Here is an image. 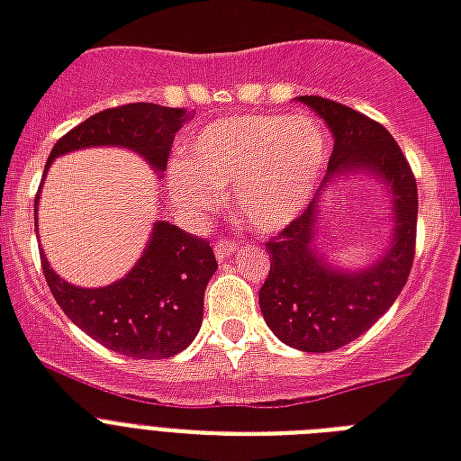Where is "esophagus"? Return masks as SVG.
Wrapping results in <instances>:
<instances>
[{
	"label": "esophagus",
	"mask_w": 461,
	"mask_h": 461,
	"mask_svg": "<svg viewBox=\"0 0 461 461\" xmlns=\"http://www.w3.org/2000/svg\"><path fill=\"white\" fill-rule=\"evenodd\" d=\"M238 248H240V242L219 240L216 245H213V252H216V257H219V259H228V257L238 252Z\"/></svg>",
	"instance_id": "obj_1"
}]
</instances>
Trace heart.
Here are the masks:
<instances>
[{
    "label": "heart",
    "mask_w": 461,
    "mask_h": 461,
    "mask_svg": "<svg viewBox=\"0 0 461 461\" xmlns=\"http://www.w3.org/2000/svg\"><path fill=\"white\" fill-rule=\"evenodd\" d=\"M327 163V139L308 117L242 115L212 122L177 158L167 187L182 206L209 212L233 185L235 212L259 230L288 226L312 197Z\"/></svg>",
    "instance_id": "b5f03b06"
}]
</instances>
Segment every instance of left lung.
<instances>
[{
  "instance_id": "8db88e82",
  "label": "left lung",
  "mask_w": 461,
  "mask_h": 461,
  "mask_svg": "<svg viewBox=\"0 0 461 461\" xmlns=\"http://www.w3.org/2000/svg\"><path fill=\"white\" fill-rule=\"evenodd\" d=\"M301 101L327 122L334 149L315 199L267 242L271 267L259 288V308L284 344L327 353L370 330L402 294L416 252L419 190L409 160L383 124L322 95H301ZM344 172L373 174L395 204L393 245L360 272L334 270L314 252L321 194Z\"/></svg>"
}]
</instances>
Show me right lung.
Here are the masks:
<instances>
[{
  "label": "right lung",
  "mask_w": 461,
  "mask_h": 461,
  "mask_svg": "<svg viewBox=\"0 0 461 461\" xmlns=\"http://www.w3.org/2000/svg\"><path fill=\"white\" fill-rule=\"evenodd\" d=\"M187 120L185 108L156 103L108 108L67 131L50 153L48 166L57 156L86 146H124L144 156L158 173L166 170L175 134ZM41 264L57 305L71 322L110 351L151 360L185 351L197 337L206 284L219 267L209 240L167 221L153 226L141 259L110 286H71L50 269L45 255Z\"/></svg>",
  "instance_id": "obj_1"
}]
</instances>
